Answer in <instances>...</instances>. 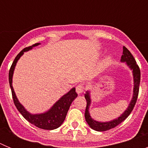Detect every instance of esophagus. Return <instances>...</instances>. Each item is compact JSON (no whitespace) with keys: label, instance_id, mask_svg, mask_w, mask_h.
Returning <instances> with one entry per match:
<instances>
[{"label":"esophagus","instance_id":"obj_1","mask_svg":"<svg viewBox=\"0 0 148 148\" xmlns=\"http://www.w3.org/2000/svg\"><path fill=\"white\" fill-rule=\"evenodd\" d=\"M84 86L82 85V84H79V85H78L76 87V92L78 95L82 94V92H84Z\"/></svg>","mask_w":148,"mask_h":148}]
</instances>
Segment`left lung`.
I'll use <instances>...</instances> for the list:
<instances>
[{"label": "left lung", "mask_w": 148, "mask_h": 148, "mask_svg": "<svg viewBox=\"0 0 148 148\" xmlns=\"http://www.w3.org/2000/svg\"><path fill=\"white\" fill-rule=\"evenodd\" d=\"M121 62L125 63V64L129 67L133 73V96L130 100L129 105L127 108L125 110L118 118H116L113 120L108 121H96L94 119L92 118L90 113V108L91 106L92 100H91V95H90V90H87L84 94L86 101H87V107H86L85 113H84V117L87 123L88 124L90 128L92 130H96V131L102 132L106 130H110L112 128L115 127L119 124H121L123 121H125L127 116L130 114V113L133 110L136 102L137 97L138 94V89H139V84H140V77L141 73L139 67L137 65L136 60L133 58V55L130 53V52L125 47H123V54L121 58Z\"/></svg>", "instance_id": "8db88e82"}]
</instances>
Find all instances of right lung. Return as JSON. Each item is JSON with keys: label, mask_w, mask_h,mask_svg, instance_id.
Wrapping results in <instances>:
<instances>
[{"label": "right lung", "mask_w": 148, "mask_h": 148, "mask_svg": "<svg viewBox=\"0 0 148 148\" xmlns=\"http://www.w3.org/2000/svg\"><path fill=\"white\" fill-rule=\"evenodd\" d=\"M40 44V43L33 44L29 47L24 48L23 50L18 53V55L15 57V60L13 61L11 68H10V73H9V82H10V88H11L12 94L13 101H14L15 107L17 108L18 110L20 112L21 114L29 122L34 125L35 126L44 129V130H51L59 127L64 121L66 113L69 110V108H70L72 102L78 96L76 92H75V87H73L69 92L62 95L48 110L40 113H31L18 101L15 90L12 87L13 74H14V70H15V66H16L18 60L20 59L21 57L23 56L25 52L31 50L32 48L37 47Z\"/></svg>", "instance_id": "1"}]
</instances>
